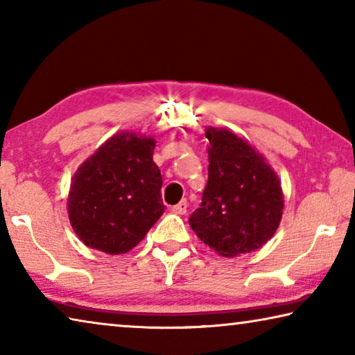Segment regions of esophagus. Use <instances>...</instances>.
Segmentation results:
<instances>
[{
	"mask_svg": "<svg viewBox=\"0 0 355 355\" xmlns=\"http://www.w3.org/2000/svg\"><path fill=\"white\" fill-rule=\"evenodd\" d=\"M172 211L177 213V214H184L186 211H188V202L182 200L180 203H177V205H173Z\"/></svg>",
	"mask_w": 355,
	"mask_h": 355,
	"instance_id": "obj_1",
	"label": "esophagus"
}]
</instances>
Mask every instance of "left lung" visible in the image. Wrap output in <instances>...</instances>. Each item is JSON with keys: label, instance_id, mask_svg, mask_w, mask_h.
I'll return each mask as SVG.
<instances>
[{"label": "left lung", "instance_id": "left-lung-1", "mask_svg": "<svg viewBox=\"0 0 355 355\" xmlns=\"http://www.w3.org/2000/svg\"><path fill=\"white\" fill-rule=\"evenodd\" d=\"M208 183L189 225L222 257L266 244L284 211L280 180L250 144L225 128L208 127Z\"/></svg>", "mask_w": 355, "mask_h": 355}]
</instances>
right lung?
<instances>
[{
    "label": "right lung",
    "mask_w": 355,
    "mask_h": 355,
    "mask_svg": "<svg viewBox=\"0 0 355 355\" xmlns=\"http://www.w3.org/2000/svg\"><path fill=\"white\" fill-rule=\"evenodd\" d=\"M155 146L150 136L117 133L78 167L69 192V219L89 248L125 254L164 213Z\"/></svg>",
    "instance_id": "right-lung-1"
}]
</instances>
